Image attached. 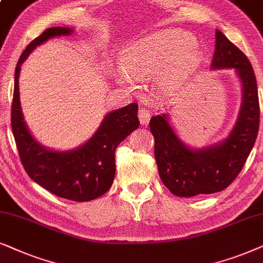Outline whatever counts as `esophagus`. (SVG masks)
Instances as JSON below:
<instances>
[{"mask_svg": "<svg viewBox=\"0 0 263 263\" xmlns=\"http://www.w3.org/2000/svg\"><path fill=\"white\" fill-rule=\"evenodd\" d=\"M150 118H152V113H150L148 109H145V108H139L138 119H139V121H141L142 125L148 124Z\"/></svg>", "mask_w": 263, "mask_h": 263, "instance_id": "obj_1", "label": "esophagus"}]
</instances>
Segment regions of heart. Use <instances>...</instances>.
Segmentation results:
<instances>
[{"mask_svg":"<svg viewBox=\"0 0 263 263\" xmlns=\"http://www.w3.org/2000/svg\"><path fill=\"white\" fill-rule=\"evenodd\" d=\"M199 59L195 48V40L190 34L178 30L161 31L126 47L121 52L120 83L129 84L130 78H148L156 74L168 65L161 76L164 86L173 85L185 72L194 67Z\"/></svg>","mask_w":263,"mask_h":263,"instance_id":"heart-1","label":"heart"}]
</instances>
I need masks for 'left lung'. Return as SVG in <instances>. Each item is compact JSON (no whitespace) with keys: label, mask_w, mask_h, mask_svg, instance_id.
Segmentation results:
<instances>
[{"label":"left lung","mask_w":263,"mask_h":263,"mask_svg":"<svg viewBox=\"0 0 263 263\" xmlns=\"http://www.w3.org/2000/svg\"><path fill=\"white\" fill-rule=\"evenodd\" d=\"M212 68H236L243 84L239 117L225 141L209 148L190 149L177 137L164 114L153 117L149 122L159 176L164 186L179 197L225 190L239 174L257 137L260 103L253 66L219 30H215Z\"/></svg>","instance_id":"8db88e82"}]
</instances>
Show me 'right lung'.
Listing matches in <instances>:
<instances>
[{
    "instance_id": "add662e5",
    "label": "right lung",
    "mask_w": 263,
    "mask_h": 263,
    "mask_svg": "<svg viewBox=\"0 0 263 263\" xmlns=\"http://www.w3.org/2000/svg\"><path fill=\"white\" fill-rule=\"evenodd\" d=\"M72 33L69 27H51L30 42L17 61L14 77L12 131L26 173L51 194L76 202L95 199L109 190L115 176V149L138 128V104L110 111L95 135L72 152H54L42 146L27 129L19 99L20 66L37 45L49 38Z\"/></svg>"
}]
</instances>
